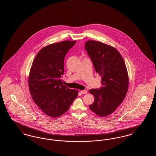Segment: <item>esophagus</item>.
I'll list each match as a JSON object with an SVG mask.
<instances>
[{
	"label": "esophagus",
	"instance_id": "obj_1",
	"mask_svg": "<svg viewBox=\"0 0 156 156\" xmlns=\"http://www.w3.org/2000/svg\"><path fill=\"white\" fill-rule=\"evenodd\" d=\"M81 93L82 94H87V91L86 90H82L81 91Z\"/></svg>",
	"mask_w": 156,
	"mask_h": 156
}]
</instances>
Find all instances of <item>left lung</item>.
Instances as JSON below:
<instances>
[{
	"label": "left lung",
	"mask_w": 156,
	"mask_h": 156,
	"mask_svg": "<svg viewBox=\"0 0 156 156\" xmlns=\"http://www.w3.org/2000/svg\"><path fill=\"white\" fill-rule=\"evenodd\" d=\"M85 49L97 73L101 76L102 87L91 89L95 98L89 109L100 116L112 113L126 97L129 78L125 61L114 47L94 40L85 43Z\"/></svg>",
	"instance_id": "obj_1"
}]
</instances>
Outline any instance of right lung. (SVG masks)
<instances>
[{"label": "right lung", "instance_id": "obj_1", "mask_svg": "<svg viewBox=\"0 0 156 156\" xmlns=\"http://www.w3.org/2000/svg\"><path fill=\"white\" fill-rule=\"evenodd\" d=\"M76 41H64L48 45L38 52L30 69V94L45 113L57 118L69 109L78 96L77 90L62 84L64 61L67 52Z\"/></svg>", "mask_w": 156, "mask_h": 156}]
</instances>
